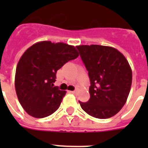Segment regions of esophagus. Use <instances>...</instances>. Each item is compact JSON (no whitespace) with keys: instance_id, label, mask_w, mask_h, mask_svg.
Here are the masks:
<instances>
[{"instance_id":"1","label":"esophagus","mask_w":148,"mask_h":148,"mask_svg":"<svg viewBox=\"0 0 148 148\" xmlns=\"http://www.w3.org/2000/svg\"><path fill=\"white\" fill-rule=\"evenodd\" d=\"M70 92L72 93V94H76L77 90H72V91H70Z\"/></svg>"}]
</instances>
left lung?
I'll list each match as a JSON object with an SVG mask.
<instances>
[{"label":"left lung","mask_w":148,"mask_h":148,"mask_svg":"<svg viewBox=\"0 0 148 148\" xmlns=\"http://www.w3.org/2000/svg\"><path fill=\"white\" fill-rule=\"evenodd\" d=\"M88 71L90 99L79 101L81 108L99 119L114 116L126 103L132 83V71L127 60L114 47L101 45L77 47Z\"/></svg>","instance_id":"left-lung-1"}]
</instances>
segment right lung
Segmentation results:
<instances>
[{"label": "right lung", "mask_w": 148, "mask_h": 148, "mask_svg": "<svg viewBox=\"0 0 148 148\" xmlns=\"http://www.w3.org/2000/svg\"><path fill=\"white\" fill-rule=\"evenodd\" d=\"M78 57L76 48L64 43L41 41L29 47L17 64L15 90L29 115L43 118L58 110L66 92L53 86L63 65Z\"/></svg>", "instance_id": "right-lung-1"}]
</instances>
